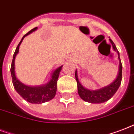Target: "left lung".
<instances>
[{"instance_id":"1","label":"left lung","mask_w":134,"mask_h":134,"mask_svg":"<svg viewBox=\"0 0 134 134\" xmlns=\"http://www.w3.org/2000/svg\"><path fill=\"white\" fill-rule=\"evenodd\" d=\"M110 42L112 44L113 48L115 51H116L118 53V58L120 60V65H119V71L118 76L116 79L112 83L110 84L109 86H106L105 88H103L100 90H89L86 88H84L83 86L81 85V83L79 81L77 76V71L76 70L75 72V77L77 82V87H78V92L79 94L80 97L82 99L86 101V102H90V103H94V104H100L103 103L108 99H110L114 95L117 90H118L119 87L120 86L121 81H122V65L121 63L120 58V53L119 51L117 49L116 46L115 45L110 39Z\"/></svg>"}]
</instances>
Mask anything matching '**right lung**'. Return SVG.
<instances>
[{
	"label": "right lung",
	"instance_id": "right-lung-1",
	"mask_svg": "<svg viewBox=\"0 0 134 134\" xmlns=\"http://www.w3.org/2000/svg\"><path fill=\"white\" fill-rule=\"evenodd\" d=\"M37 28L35 27V28L30 30L28 33H26L23 37L19 44H18L17 47L16 48L15 52L13 55V59H12V62L10 71H11L12 83H13L16 91L27 102L32 103V104H42V103H44V102L51 100L55 95L57 90V81H58V79L59 74H60V71H61L63 66L58 67V69L55 70L54 72L53 73L52 76H51V79L48 83L45 86H39V87H29V86L24 85L16 79L15 76V71H14V60H15L16 55L19 52V46L22 40H24L25 37L35 31Z\"/></svg>",
	"mask_w": 134,
	"mask_h": 134
}]
</instances>
